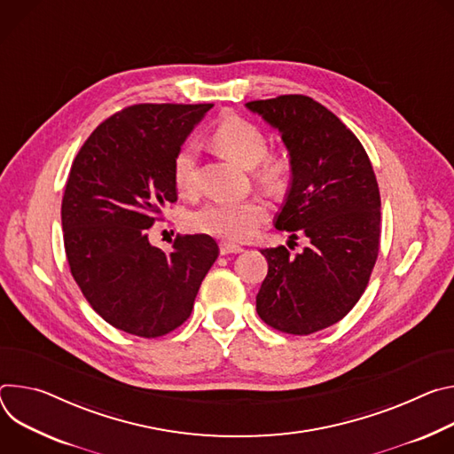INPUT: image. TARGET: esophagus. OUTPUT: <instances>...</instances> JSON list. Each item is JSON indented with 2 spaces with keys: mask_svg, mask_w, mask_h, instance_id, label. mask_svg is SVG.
Returning a JSON list of instances; mask_svg holds the SVG:
<instances>
[{
  "mask_svg": "<svg viewBox=\"0 0 454 454\" xmlns=\"http://www.w3.org/2000/svg\"><path fill=\"white\" fill-rule=\"evenodd\" d=\"M241 247L239 245H236V243H231V241H222L220 243V254L222 256H227V254H238V253H241Z\"/></svg>",
  "mask_w": 454,
  "mask_h": 454,
  "instance_id": "esophagus-1",
  "label": "esophagus"
}]
</instances>
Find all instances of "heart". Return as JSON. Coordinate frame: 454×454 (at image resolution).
Segmentation results:
<instances>
[{"label":"heart","instance_id":"heart-1","mask_svg":"<svg viewBox=\"0 0 454 454\" xmlns=\"http://www.w3.org/2000/svg\"><path fill=\"white\" fill-rule=\"evenodd\" d=\"M215 144L241 168H256L254 175L267 189H278L288 176V160L283 155L269 153L267 135L253 122L239 117H227L213 133ZM198 147L189 142L178 149L173 160V182L182 194H192L198 187ZM267 207L258 198L238 201H211L189 216L192 231L241 241L254 234L265 220Z\"/></svg>","mask_w":454,"mask_h":454}]
</instances>
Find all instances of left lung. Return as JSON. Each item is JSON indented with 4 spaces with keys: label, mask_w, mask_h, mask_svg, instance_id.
<instances>
[{
    "label": "left lung",
    "mask_w": 454,
    "mask_h": 454,
    "mask_svg": "<svg viewBox=\"0 0 454 454\" xmlns=\"http://www.w3.org/2000/svg\"><path fill=\"white\" fill-rule=\"evenodd\" d=\"M250 112L281 133L292 180L276 229L309 247L263 248L269 272L256 295L272 328L310 335L340 321L368 286L380 243V192L359 138L307 95L250 100ZM290 247V245H288Z\"/></svg>",
    "instance_id": "1"
}]
</instances>
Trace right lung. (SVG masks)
<instances>
[{
  "label": "right lung",
  "instance_id": "right-lung-1",
  "mask_svg": "<svg viewBox=\"0 0 454 454\" xmlns=\"http://www.w3.org/2000/svg\"><path fill=\"white\" fill-rule=\"evenodd\" d=\"M213 105H133L98 124L72 164L63 206L70 272L91 309L112 326L162 337L191 316L218 258L207 234L153 247L147 229L176 201L173 160Z\"/></svg>",
  "mask_w": 454,
  "mask_h": 454
}]
</instances>
